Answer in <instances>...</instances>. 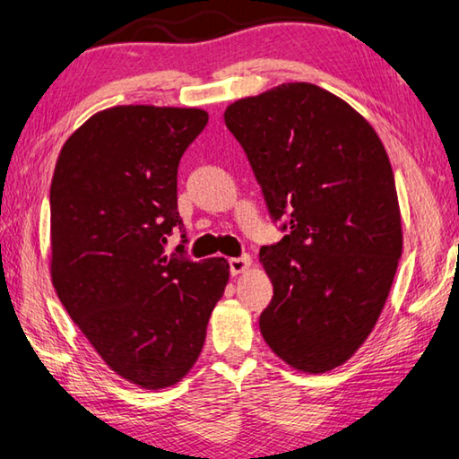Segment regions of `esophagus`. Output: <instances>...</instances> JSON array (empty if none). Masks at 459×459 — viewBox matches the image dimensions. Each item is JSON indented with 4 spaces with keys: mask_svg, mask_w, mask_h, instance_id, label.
<instances>
[{
    "mask_svg": "<svg viewBox=\"0 0 459 459\" xmlns=\"http://www.w3.org/2000/svg\"><path fill=\"white\" fill-rule=\"evenodd\" d=\"M252 267V258L250 256H238V258H230V269L231 275H242Z\"/></svg>",
    "mask_w": 459,
    "mask_h": 459,
    "instance_id": "34e87169",
    "label": "esophagus"
}]
</instances>
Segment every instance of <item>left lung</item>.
I'll return each mask as SVG.
<instances>
[{
    "mask_svg": "<svg viewBox=\"0 0 459 459\" xmlns=\"http://www.w3.org/2000/svg\"><path fill=\"white\" fill-rule=\"evenodd\" d=\"M271 215L290 234L263 246L273 283L261 333L291 368L329 373L381 316L403 248L387 151L367 117L310 82H283L225 108Z\"/></svg>",
    "mask_w": 459,
    "mask_h": 459,
    "instance_id": "obj_1",
    "label": "left lung"
}]
</instances>
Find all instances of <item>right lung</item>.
Listing matches in <instances>:
<instances>
[{"instance_id": "add662e5", "label": "right lung", "mask_w": 459, "mask_h": 459, "mask_svg": "<svg viewBox=\"0 0 459 459\" xmlns=\"http://www.w3.org/2000/svg\"><path fill=\"white\" fill-rule=\"evenodd\" d=\"M207 122L198 108L97 111L64 143L53 171V288L101 360L149 391L190 373L230 281L221 256L163 255L184 225L178 165Z\"/></svg>"}]
</instances>
